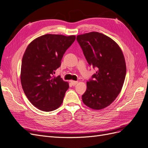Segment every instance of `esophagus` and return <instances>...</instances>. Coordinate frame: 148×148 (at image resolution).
<instances>
[{
  "label": "esophagus",
  "instance_id": "1",
  "mask_svg": "<svg viewBox=\"0 0 148 148\" xmlns=\"http://www.w3.org/2000/svg\"><path fill=\"white\" fill-rule=\"evenodd\" d=\"M70 83L73 85V86H75L76 84L78 83V82H76V81H73V80H71L70 81Z\"/></svg>",
  "mask_w": 148,
  "mask_h": 148
}]
</instances>
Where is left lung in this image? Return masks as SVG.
Segmentation results:
<instances>
[{
  "label": "left lung",
  "mask_w": 148,
  "mask_h": 148,
  "mask_svg": "<svg viewBox=\"0 0 148 148\" xmlns=\"http://www.w3.org/2000/svg\"><path fill=\"white\" fill-rule=\"evenodd\" d=\"M77 40L89 65L97 69L86 83L82 101L92 109H104L117 98L124 83L127 68L122 49L112 39L95 31L78 35Z\"/></svg>",
  "instance_id": "obj_1"
}]
</instances>
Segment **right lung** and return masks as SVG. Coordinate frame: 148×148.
<instances>
[{
	"mask_svg": "<svg viewBox=\"0 0 148 148\" xmlns=\"http://www.w3.org/2000/svg\"><path fill=\"white\" fill-rule=\"evenodd\" d=\"M76 36L47 34L31 41L22 58L20 79L28 100L38 109L50 112L61 106L69 83L53 76L64 53Z\"/></svg>",
	"mask_w": 148,
	"mask_h": 148,
	"instance_id": "1",
	"label": "right lung"
}]
</instances>
